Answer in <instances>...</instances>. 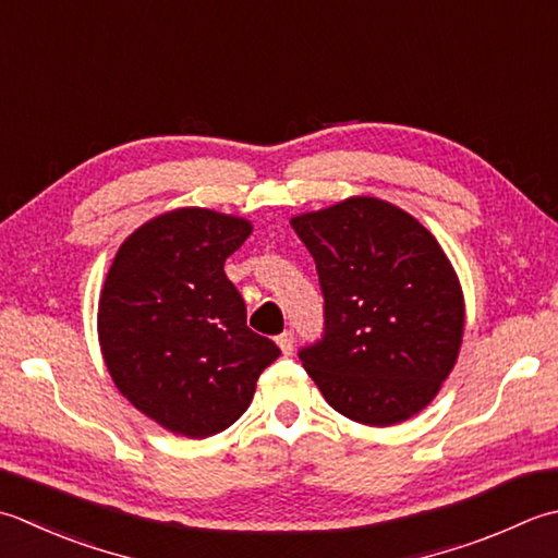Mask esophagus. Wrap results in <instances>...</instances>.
<instances>
[{
    "label": "esophagus",
    "instance_id": "esophagus-1",
    "mask_svg": "<svg viewBox=\"0 0 558 558\" xmlns=\"http://www.w3.org/2000/svg\"><path fill=\"white\" fill-rule=\"evenodd\" d=\"M276 343L280 345L282 353L290 355V353L294 351V333H292V331H282V333L276 338Z\"/></svg>",
    "mask_w": 558,
    "mask_h": 558
}]
</instances>
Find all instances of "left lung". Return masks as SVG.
<instances>
[{
  "label": "left lung",
  "mask_w": 558,
  "mask_h": 558,
  "mask_svg": "<svg viewBox=\"0 0 558 558\" xmlns=\"http://www.w3.org/2000/svg\"><path fill=\"white\" fill-rule=\"evenodd\" d=\"M324 292V336L307 375L345 418L395 425L438 395L460 355L464 294L428 229L401 207L355 195L290 220Z\"/></svg>",
  "instance_id": "8db88e82"
}]
</instances>
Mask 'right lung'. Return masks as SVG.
<instances>
[{
  "mask_svg": "<svg viewBox=\"0 0 558 558\" xmlns=\"http://www.w3.org/2000/svg\"><path fill=\"white\" fill-rule=\"evenodd\" d=\"M244 217L179 207L135 229L98 300V343L137 411L185 438L229 428L280 348L246 326L225 260L246 242Z\"/></svg>",
  "mask_w": 558,
  "mask_h": 558,
  "instance_id": "1",
  "label": "right lung"
}]
</instances>
